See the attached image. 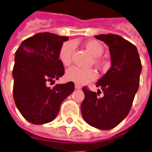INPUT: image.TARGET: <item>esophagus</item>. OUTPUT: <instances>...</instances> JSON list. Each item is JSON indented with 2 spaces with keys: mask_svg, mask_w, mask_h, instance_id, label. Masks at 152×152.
Returning a JSON list of instances; mask_svg holds the SVG:
<instances>
[{
  "mask_svg": "<svg viewBox=\"0 0 152 152\" xmlns=\"http://www.w3.org/2000/svg\"><path fill=\"white\" fill-rule=\"evenodd\" d=\"M75 88H76V89H81V85H79V84H76V85H75Z\"/></svg>",
  "mask_w": 152,
  "mask_h": 152,
  "instance_id": "34e87169",
  "label": "esophagus"
}]
</instances>
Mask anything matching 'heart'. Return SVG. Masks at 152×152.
Masks as SVG:
<instances>
[{
    "label": "heart",
    "mask_w": 152,
    "mask_h": 152,
    "mask_svg": "<svg viewBox=\"0 0 152 152\" xmlns=\"http://www.w3.org/2000/svg\"><path fill=\"white\" fill-rule=\"evenodd\" d=\"M74 48L75 45L71 41L64 43L60 47L59 59L63 65L68 66L71 64ZM85 48L94 57V64L97 66H102L103 61L99 56L103 53L102 45L98 41L89 40L85 43ZM66 77L68 81H73L76 84H85L89 81H94L97 77V74L94 69H82L77 66H71L66 71Z\"/></svg>",
    "instance_id": "b5f03b06"
}]
</instances>
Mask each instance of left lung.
Wrapping results in <instances>:
<instances>
[{"label":"left lung","mask_w":152,"mask_h":152,"mask_svg":"<svg viewBox=\"0 0 152 152\" xmlns=\"http://www.w3.org/2000/svg\"><path fill=\"white\" fill-rule=\"evenodd\" d=\"M95 38L108 45L112 66L96 83L103 92L82 88L85 98L81 105L84 120L99 129H111L122 122L138 91L141 61L136 47L116 34H101Z\"/></svg>","instance_id":"1"}]
</instances>
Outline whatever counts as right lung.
I'll list each match as a JSON object with an SVG mask.
<instances>
[{
	"instance_id": "1",
	"label": "right lung",
	"mask_w": 152,
	"mask_h": 152,
	"mask_svg": "<svg viewBox=\"0 0 152 152\" xmlns=\"http://www.w3.org/2000/svg\"><path fill=\"white\" fill-rule=\"evenodd\" d=\"M68 39L66 36L39 33L23 41L16 51L12 71L14 101L30 123L43 124L52 121L61 102L74 92L72 81L48 86L65 74L59 51Z\"/></svg>"
}]
</instances>
